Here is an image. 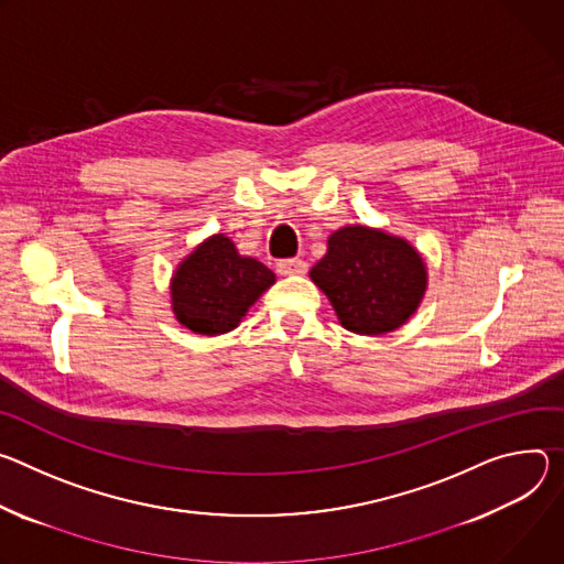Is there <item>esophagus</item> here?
Wrapping results in <instances>:
<instances>
[{"instance_id": "esophagus-1", "label": "esophagus", "mask_w": 564, "mask_h": 564, "mask_svg": "<svg viewBox=\"0 0 564 564\" xmlns=\"http://www.w3.org/2000/svg\"><path fill=\"white\" fill-rule=\"evenodd\" d=\"M278 273L280 275H302V273H306V262L297 260V258L282 260V262H278Z\"/></svg>"}]
</instances>
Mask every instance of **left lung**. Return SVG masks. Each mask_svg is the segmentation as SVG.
I'll use <instances>...</instances> for the list:
<instances>
[{
    "label": "left lung",
    "instance_id": "obj_1",
    "mask_svg": "<svg viewBox=\"0 0 564 564\" xmlns=\"http://www.w3.org/2000/svg\"><path fill=\"white\" fill-rule=\"evenodd\" d=\"M308 278L327 295L338 323L360 336L403 327L421 306L427 267L419 250L383 228L349 224L327 239Z\"/></svg>",
    "mask_w": 564,
    "mask_h": 564
}]
</instances>
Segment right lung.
Returning a JSON list of instances; mask_svg holds the SVG:
<instances>
[{"mask_svg": "<svg viewBox=\"0 0 564 564\" xmlns=\"http://www.w3.org/2000/svg\"><path fill=\"white\" fill-rule=\"evenodd\" d=\"M275 284V273L215 232L187 253L170 280V300L178 325L199 336L232 332L260 295Z\"/></svg>", "mask_w": 564, "mask_h": 564, "instance_id": "right-lung-1", "label": "right lung"}]
</instances>
